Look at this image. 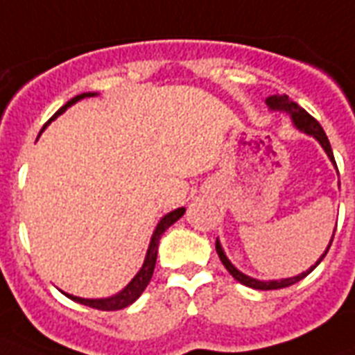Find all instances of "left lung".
Here are the masks:
<instances>
[{
	"mask_svg": "<svg viewBox=\"0 0 355 355\" xmlns=\"http://www.w3.org/2000/svg\"><path fill=\"white\" fill-rule=\"evenodd\" d=\"M266 105H268V109L270 111H283V112H289L291 114V120H293V123H295L296 129H300L302 133L306 135H311V137H315V139L320 142V146L324 148V152L328 153L329 161L335 164V168H337V163H335L334 159V152H331V146H329V140L328 137H326V133H324L322 125L315 120V118L309 114L307 111H304L298 103H295V101L289 100V96L287 94H274V96H268L266 98ZM335 235V232H334ZM331 241H334V237H331ZM331 241H329L328 248H326V252H324L322 255H320V259L315 263V265L309 268V270L302 272V274H298V276L295 277H285V279H272V282H261V279H255V277H250L246 276V274H243L241 270H237L235 266L232 265V261L227 259L226 254H224V250H222L220 243H218V239H216V254H218V257H220L222 265L226 266L227 272L232 274L235 279H237L239 283H243V285H246V287H252V289H257V291H272V289H283V287H289V285H295L296 282H300V279H304V277L309 274V272L315 268V266L320 263V261L326 257V254H328L329 246H331Z\"/></svg>",
	"mask_w": 355,
	"mask_h": 355,
	"instance_id": "8db88e82",
	"label": "left lung"
}]
</instances>
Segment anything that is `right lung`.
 Instances as JSON below:
<instances>
[{
    "instance_id": "add662e5",
    "label": "right lung",
    "mask_w": 355,
    "mask_h": 355,
    "mask_svg": "<svg viewBox=\"0 0 355 355\" xmlns=\"http://www.w3.org/2000/svg\"><path fill=\"white\" fill-rule=\"evenodd\" d=\"M87 96H96V92H85V94H79L76 96V98H72L68 103H64V105L60 107L59 111L55 112L53 116H51V120H55V118L59 116V114H62L68 107L73 105L76 101L83 100V98H87ZM51 120H49V122H51ZM48 123H46V125H48ZM46 125H44V128H46ZM183 213H185V207H180V209H174L172 213H168V215H164L163 218H161V222H159L157 227H155V232H153L150 246H148V254H146V259H144V265L140 266V270L137 272V276H135L133 279H131V282H129L128 285L118 293V295L109 296V298H79V296L66 295V293L64 295L68 296L70 300L78 302V304L89 306L92 307V309H101V311H118V309H123V307L131 306V304H133V302L137 300L142 293H144V289L148 287V283H150V279H152L153 268H155V261H157V248H159V241H161V235H163V233L166 232L174 222L180 220L181 216H183Z\"/></svg>"
}]
</instances>
